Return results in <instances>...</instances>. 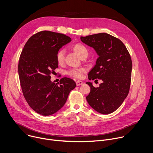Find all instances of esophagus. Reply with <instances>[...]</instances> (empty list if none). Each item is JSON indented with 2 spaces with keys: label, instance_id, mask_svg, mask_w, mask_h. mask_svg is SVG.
Here are the masks:
<instances>
[{
  "label": "esophagus",
  "instance_id": "1",
  "mask_svg": "<svg viewBox=\"0 0 153 153\" xmlns=\"http://www.w3.org/2000/svg\"><path fill=\"white\" fill-rule=\"evenodd\" d=\"M83 82L81 81L78 80V81H76V85L77 86H80V85H83Z\"/></svg>",
  "mask_w": 153,
  "mask_h": 153
}]
</instances>
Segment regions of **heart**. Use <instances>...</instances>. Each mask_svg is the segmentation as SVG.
<instances>
[{
	"mask_svg": "<svg viewBox=\"0 0 153 153\" xmlns=\"http://www.w3.org/2000/svg\"><path fill=\"white\" fill-rule=\"evenodd\" d=\"M74 50L81 57L85 55L88 54V51L86 49V47L82 44H76L73 47ZM65 51L64 49H61L59 51L56 55V59L57 62L59 64H62L64 61L65 58ZM85 72V68H70L67 71V74L70 76L76 78H80L83 76V73Z\"/></svg>",
	"mask_w": 153,
	"mask_h": 153,
	"instance_id": "b5f03b06",
	"label": "heart"
}]
</instances>
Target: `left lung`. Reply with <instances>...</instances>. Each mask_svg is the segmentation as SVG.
<instances>
[{"label":"left lung","mask_w":153,"mask_h":153,"mask_svg":"<svg viewBox=\"0 0 153 153\" xmlns=\"http://www.w3.org/2000/svg\"><path fill=\"white\" fill-rule=\"evenodd\" d=\"M80 39L92 47L99 56L96 64L88 74L89 79L102 81L98 88L86 82L91 88L86 100L101 114L113 113L121 106L130 89L132 68L130 54L120 39L107 33L81 37Z\"/></svg>","instance_id":"8db88e82"}]
</instances>
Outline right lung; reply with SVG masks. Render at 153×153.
I'll list each match as a JSON object with an SVG mask.
<instances>
[{
  "instance_id": "obj_1",
  "label": "right lung",
  "mask_w": 153,
  "mask_h": 153,
  "mask_svg": "<svg viewBox=\"0 0 153 153\" xmlns=\"http://www.w3.org/2000/svg\"><path fill=\"white\" fill-rule=\"evenodd\" d=\"M64 34L44 30L30 37L19 57L18 74L23 95L31 108L43 116L51 115L65 103L75 82L62 78L59 83L51 81L58 67L57 52L71 42Z\"/></svg>"
}]
</instances>
